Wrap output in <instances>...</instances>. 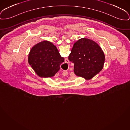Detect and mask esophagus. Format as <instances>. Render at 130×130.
<instances>
[{"mask_svg":"<svg viewBox=\"0 0 130 130\" xmlns=\"http://www.w3.org/2000/svg\"><path fill=\"white\" fill-rule=\"evenodd\" d=\"M65 62L66 63H69V60H68V59L67 58H66L65 60ZM64 72V74H65V75H67L68 74V72Z\"/></svg>","mask_w":130,"mask_h":130,"instance_id":"34e87169","label":"esophagus"}]
</instances>
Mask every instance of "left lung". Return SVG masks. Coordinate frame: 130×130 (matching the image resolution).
<instances>
[{
    "label": "left lung",
    "instance_id": "left-lung-1",
    "mask_svg": "<svg viewBox=\"0 0 130 130\" xmlns=\"http://www.w3.org/2000/svg\"><path fill=\"white\" fill-rule=\"evenodd\" d=\"M68 59L74 64V71L76 76L90 79L102 70L105 57L96 42L84 38L74 44Z\"/></svg>",
    "mask_w": 130,
    "mask_h": 130
}]
</instances>
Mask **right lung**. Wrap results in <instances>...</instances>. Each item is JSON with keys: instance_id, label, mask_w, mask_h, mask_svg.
Listing matches in <instances>:
<instances>
[{"instance_id": "obj_1", "label": "right lung", "mask_w": 130, "mask_h": 130, "mask_svg": "<svg viewBox=\"0 0 130 130\" xmlns=\"http://www.w3.org/2000/svg\"><path fill=\"white\" fill-rule=\"evenodd\" d=\"M64 58L56 47L48 41H43L34 46L28 56L29 64L39 76L52 77L60 69Z\"/></svg>"}]
</instances>
